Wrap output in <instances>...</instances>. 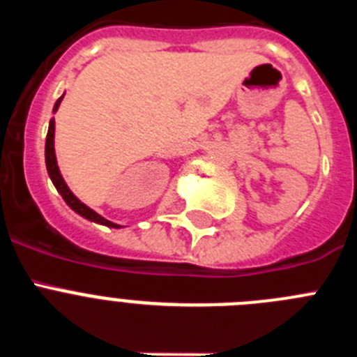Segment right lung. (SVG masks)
I'll return each mask as SVG.
<instances>
[{
	"instance_id": "1",
	"label": "right lung",
	"mask_w": 357,
	"mask_h": 357,
	"mask_svg": "<svg viewBox=\"0 0 357 357\" xmlns=\"http://www.w3.org/2000/svg\"><path fill=\"white\" fill-rule=\"evenodd\" d=\"M64 98V96H62ZM62 98H59L55 103V107H53V112H56V109H59V105H61ZM53 137H55V118H52V121H50V128H48V135H46V150H44V153H46V168H48V175L50 178H52V182L55 184L56 191L62 195V198H64V202L68 204L69 207H71L75 213H78L80 216L87 218V220H91V222H96V223H102V225H107V227H114V229H118L119 225H116V223L109 222V220H105L103 216H100L98 213H94L93 209H89V207L85 206V204H82L80 200H78L75 195L69 191L68 184L64 182V178H62L61 172H59V166H56V157H55V146H53Z\"/></svg>"
}]
</instances>
